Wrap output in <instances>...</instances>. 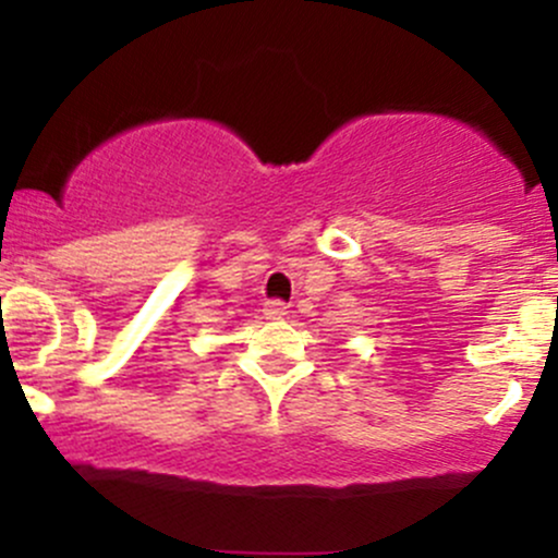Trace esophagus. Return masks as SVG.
Returning <instances> with one entry per match:
<instances>
[{"mask_svg": "<svg viewBox=\"0 0 558 558\" xmlns=\"http://www.w3.org/2000/svg\"><path fill=\"white\" fill-rule=\"evenodd\" d=\"M286 315H288V306L283 304V301L272 299V301H267V304H265V317L267 319H283Z\"/></svg>", "mask_w": 558, "mask_h": 558, "instance_id": "1", "label": "esophagus"}]
</instances>
